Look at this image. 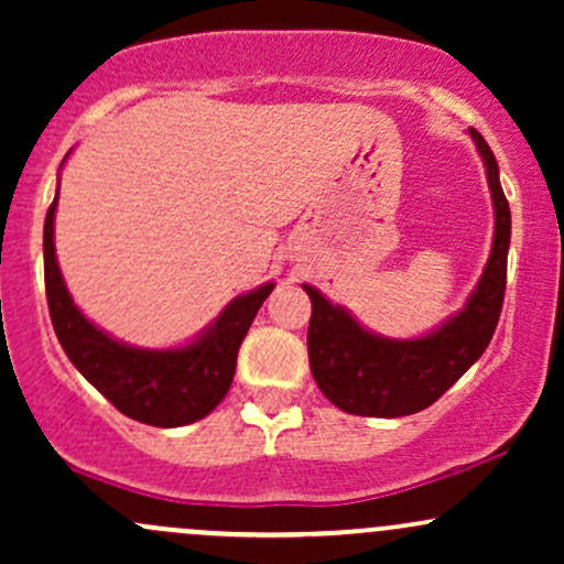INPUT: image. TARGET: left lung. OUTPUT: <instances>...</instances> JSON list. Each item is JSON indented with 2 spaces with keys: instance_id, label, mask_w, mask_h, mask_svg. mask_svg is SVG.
Instances as JSON below:
<instances>
[{
  "instance_id": "1",
  "label": "left lung",
  "mask_w": 564,
  "mask_h": 564,
  "mask_svg": "<svg viewBox=\"0 0 564 564\" xmlns=\"http://www.w3.org/2000/svg\"><path fill=\"white\" fill-rule=\"evenodd\" d=\"M469 134L488 174L496 232L482 278L462 313L419 339H387L366 332L345 307L304 283L313 302L307 328L310 371L321 392L341 411L379 419L424 411L467 373L494 339L507 291L511 212L498 183L494 151L477 129H469Z\"/></svg>"
}]
</instances>
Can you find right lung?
<instances>
[{
    "mask_svg": "<svg viewBox=\"0 0 564 564\" xmlns=\"http://www.w3.org/2000/svg\"><path fill=\"white\" fill-rule=\"evenodd\" d=\"M55 209L57 196L44 217V289L57 341L70 364L134 422L185 426L215 411L232 384L238 347L275 283L236 296L191 345L174 349L129 347L84 318L70 300L55 260Z\"/></svg>",
    "mask_w": 564,
    "mask_h": 564,
    "instance_id": "obj_1",
    "label": "right lung"
}]
</instances>
